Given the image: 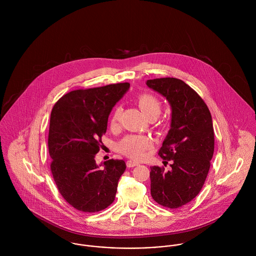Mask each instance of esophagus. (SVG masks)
<instances>
[{
	"mask_svg": "<svg viewBox=\"0 0 256 256\" xmlns=\"http://www.w3.org/2000/svg\"><path fill=\"white\" fill-rule=\"evenodd\" d=\"M136 166H139V162H134V160H128L127 162V166L128 168H134Z\"/></svg>",
	"mask_w": 256,
	"mask_h": 256,
	"instance_id": "1",
	"label": "esophagus"
}]
</instances>
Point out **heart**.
Instances as JSON below:
<instances>
[{
    "label": "heart",
    "mask_w": 256,
    "mask_h": 256,
    "mask_svg": "<svg viewBox=\"0 0 256 256\" xmlns=\"http://www.w3.org/2000/svg\"><path fill=\"white\" fill-rule=\"evenodd\" d=\"M139 108L143 111L146 117L156 116L158 117L162 110L160 102L154 96L144 94L138 98ZM122 114V108L117 106L111 117V127H116L119 123ZM150 146V141L146 136L141 135H129L125 137L118 145V148L121 152L132 158H142L145 156V150Z\"/></svg>",
    "instance_id": "heart-1"
}]
</instances>
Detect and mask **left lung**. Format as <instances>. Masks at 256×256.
Listing matches in <instances>:
<instances>
[{"instance_id": "1", "label": "left lung", "mask_w": 256, "mask_h": 256, "mask_svg": "<svg viewBox=\"0 0 256 256\" xmlns=\"http://www.w3.org/2000/svg\"><path fill=\"white\" fill-rule=\"evenodd\" d=\"M146 84L172 108L170 129L158 150L172 168H150V194L164 207L180 208L198 195L208 176L215 144L212 116L200 96L180 78H154Z\"/></svg>"}]
</instances>
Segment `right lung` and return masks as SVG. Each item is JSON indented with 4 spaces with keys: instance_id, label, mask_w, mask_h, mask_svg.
I'll use <instances>...</instances> for the list:
<instances>
[{
    "instance_id": "right-lung-1",
    "label": "right lung",
    "mask_w": 256,
    "mask_h": 256,
    "mask_svg": "<svg viewBox=\"0 0 256 256\" xmlns=\"http://www.w3.org/2000/svg\"><path fill=\"white\" fill-rule=\"evenodd\" d=\"M129 82L76 90L63 96L50 117L48 148L51 172L59 192L74 209L94 213L114 201L125 162H96L113 106L129 90Z\"/></svg>"
}]
</instances>
